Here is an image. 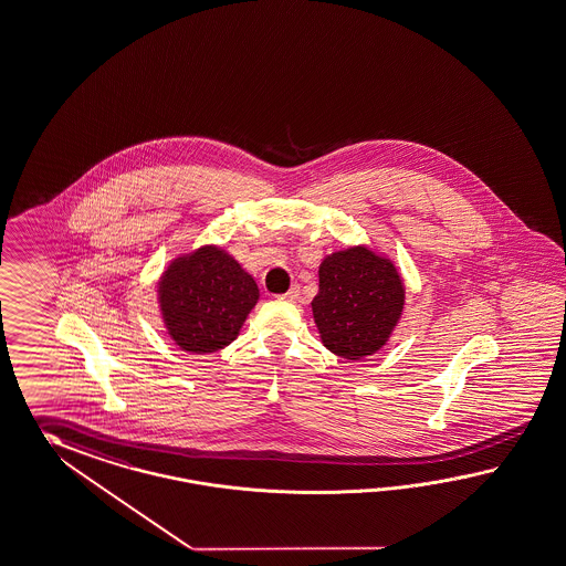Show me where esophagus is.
Listing matches in <instances>:
<instances>
[{
  "label": "esophagus",
  "mask_w": 566,
  "mask_h": 566,
  "mask_svg": "<svg viewBox=\"0 0 566 566\" xmlns=\"http://www.w3.org/2000/svg\"><path fill=\"white\" fill-rule=\"evenodd\" d=\"M280 301H286V303H296L301 298V289L298 286H292L286 294H280L277 296Z\"/></svg>",
  "instance_id": "34e87169"
}]
</instances>
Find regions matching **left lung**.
<instances>
[{
	"instance_id": "left-lung-1",
	"label": "left lung",
	"mask_w": 566,
	"mask_h": 566,
	"mask_svg": "<svg viewBox=\"0 0 566 566\" xmlns=\"http://www.w3.org/2000/svg\"><path fill=\"white\" fill-rule=\"evenodd\" d=\"M313 318L335 356L361 359L385 347L405 308L397 265L366 245L333 251L318 265Z\"/></svg>"
}]
</instances>
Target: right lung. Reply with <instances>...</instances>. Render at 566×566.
I'll return each mask as SVG.
<instances>
[{
    "label": "right lung",
    "instance_id": "add662e5",
    "mask_svg": "<svg viewBox=\"0 0 566 566\" xmlns=\"http://www.w3.org/2000/svg\"><path fill=\"white\" fill-rule=\"evenodd\" d=\"M258 301L253 276L219 245L174 258L157 282L167 335L190 354H212L234 342Z\"/></svg>",
    "mask_w": 566,
    "mask_h": 566
}]
</instances>
